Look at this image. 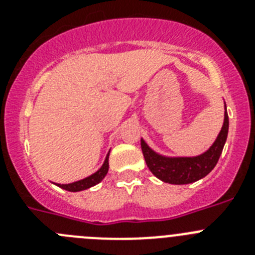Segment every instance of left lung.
I'll return each instance as SVG.
<instances>
[{"mask_svg":"<svg viewBox=\"0 0 255 255\" xmlns=\"http://www.w3.org/2000/svg\"><path fill=\"white\" fill-rule=\"evenodd\" d=\"M229 134V116L225 105V120L215 143L197 157H164L155 153L141 139L140 145L148 168L155 177L168 184L184 185L203 179L217 164Z\"/></svg>","mask_w":255,"mask_h":255,"instance_id":"obj_1","label":"left lung"}]
</instances>
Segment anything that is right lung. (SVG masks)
Listing matches in <instances>:
<instances>
[{
  "label": "right lung",
  "instance_id": "obj_1",
  "mask_svg": "<svg viewBox=\"0 0 255 255\" xmlns=\"http://www.w3.org/2000/svg\"><path fill=\"white\" fill-rule=\"evenodd\" d=\"M108 155H110V153L106 155V159L105 162H103L102 167L97 171V172H94L93 175H91V176L85 177V179L83 180H79V181L71 182V184H62V185H61V184H56V185L65 189V190L67 191H82L85 190V189H89L92 188V186L97 185L98 182H101L105 179V176L108 172Z\"/></svg>",
  "mask_w": 255,
  "mask_h": 255
}]
</instances>
